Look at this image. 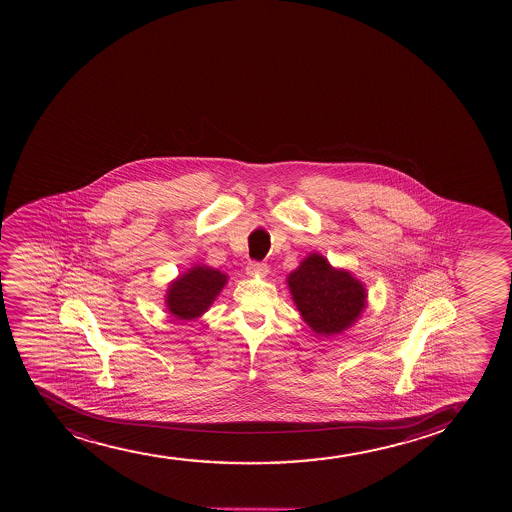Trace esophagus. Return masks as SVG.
<instances>
[{"mask_svg":"<svg viewBox=\"0 0 512 512\" xmlns=\"http://www.w3.org/2000/svg\"><path fill=\"white\" fill-rule=\"evenodd\" d=\"M247 273L249 275H253V277H266V273H268V266L265 263H258V261H251L249 265H247Z\"/></svg>","mask_w":512,"mask_h":512,"instance_id":"1","label":"esophagus"}]
</instances>
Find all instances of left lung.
I'll return each mask as SVG.
<instances>
[{
  "instance_id": "1",
  "label": "left lung",
  "mask_w": 512,
  "mask_h": 512,
  "mask_svg": "<svg viewBox=\"0 0 512 512\" xmlns=\"http://www.w3.org/2000/svg\"><path fill=\"white\" fill-rule=\"evenodd\" d=\"M300 318L316 335H341L359 321L367 307L364 283L345 268H335L323 254L309 253L287 277Z\"/></svg>"
}]
</instances>
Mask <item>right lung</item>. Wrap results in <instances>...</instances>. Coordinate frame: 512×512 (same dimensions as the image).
Returning a JSON list of instances; mask_svg holds the SVG:
<instances>
[{
    "label": "right lung",
    "instance_id": "right-lung-1",
    "mask_svg": "<svg viewBox=\"0 0 512 512\" xmlns=\"http://www.w3.org/2000/svg\"><path fill=\"white\" fill-rule=\"evenodd\" d=\"M229 282L224 271L208 265L191 266L177 275L165 292V307L179 321L201 318Z\"/></svg>",
    "mask_w": 512,
    "mask_h": 512
}]
</instances>
